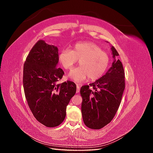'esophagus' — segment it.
Here are the masks:
<instances>
[{
    "mask_svg": "<svg viewBox=\"0 0 153 153\" xmlns=\"http://www.w3.org/2000/svg\"><path fill=\"white\" fill-rule=\"evenodd\" d=\"M80 85L79 84H76V93H78V92H80Z\"/></svg>",
    "mask_w": 153,
    "mask_h": 153,
    "instance_id": "1",
    "label": "esophagus"
}]
</instances>
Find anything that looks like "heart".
Segmentation results:
<instances>
[{"label":"heart","mask_w":153,"mask_h":153,"mask_svg":"<svg viewBox=\"0 0 153 153\" xmlns=\"http://www.w3.org/2000/svg\"><path fill=\"white\" fill-rule=\"evenodd\" d=\"M62 66L69 70L78 60L80 66L74 68L68 77L76 82L86 78L94 81L102 76L109 66L110 57L100 46L92 42H81L73 46V50L64 49L59 55Z\"/></svg>","instance_id":"heart-1"}]
</instances>
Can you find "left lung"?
<instances>
[{"label": "left lung", "instance_id": "1", "mask_svg": "<svg viewBox=\"0 0 153 153\" xmlns=\"http://www.w3.org/2000/svg\"><path fill=\"white\" fill-rule=\"evenodd\" d=\"M111 50L114 60L105 75L80 89L83 121L91 129H101L111 122L119 108L125 88L123 64L119 59H115L119 53L114 47Z\"/></svg>", "mask_w": 153, "mask_h": 153}]
</instances>
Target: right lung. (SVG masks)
Listing matches in <instances>:
<instances>
[{
	"mask_svg": "<svg viewBox=\"0 0 153 153\" xmlns=\"http://www.w3.org/2000/svg\"><path fill=\"white\" fill-rule=\"evenodd\" d=\"M58 52L57 47L39 40L24 66L23 84L27 103L34 117L50 128L63 122L66 106L76 91L71 81L57 84L64 74L57 67Z\"/></svg>",
	"mask_w": 153,
	"mask_h": 153,
	"instance_id": "add662e5",
	"label": "right lung"
}]
</instances>
